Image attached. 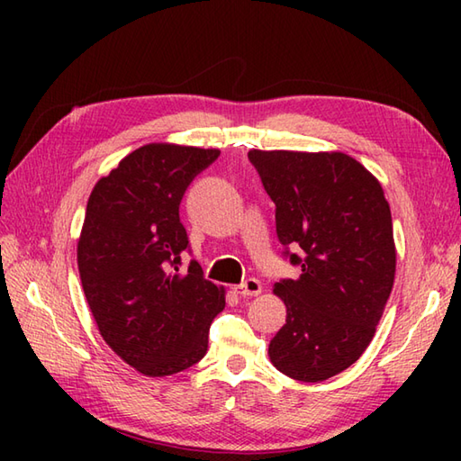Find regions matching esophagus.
<instances>
[{
	"label": "esophagus",
	"mask_w": 461,
	"mask_h": 461,
	"mask_svg": "<svg viewBox=\"0 0 461 461\" xmlns=\"http://www.w3.org/2000/svg\"><path fill=\"white\" fill-rule=\"evenodd\" d=\"M236 293L241 297H256L261 293V281L256 277H249L248 281H243L241 285L236 287Z\"/></svg>",
	"instance_id": "1"
}]
</instances>
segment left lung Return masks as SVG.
I'll use <instances>...</instances> for the list:
<instances>
[{"mask_svg": "<svg viewBox=\"0 0 461 461\" xmlns=\"http://www.w3.org/2000/svg\"><path fill=\"white\" fill-rule=\"evenodd\" d=\"M248 156L276 203L283 253L301 267L297 279L273 287L287 321L269 342V358L289 378L327 380L366 350L393 291L390 205L375 176L342 152Z\"/></svg>", "mask_w": 461, "mask_h": 461, "instance_id": "left-lung-1", "label": "left lung"}]
</instances>
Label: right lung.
I'll return each mask as SVG.
<instances>
[{
	"instance_id": "add662e5",
	"label": "right lung",
	"mask_w": 461,
	"mask_h": 461,
	"mask_svg": "<svg viewBox=\"0 0 461 461\" xmlns=\"http://www.w3.org/2000/svg\"><path fill=\"white\" fill-rule=\"evenodd\" d=\"M220 150L152 142L95 184L77 246L86 303L116 355L146 376H170L200 362L223 287L198 261L182 273L188 233L180 202Z\"/></svg>"
}]
</instances>
